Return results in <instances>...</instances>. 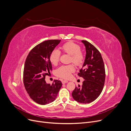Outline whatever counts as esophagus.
Returning <instances> with one entry per match:
<instances>
[{
	"label": "esophagus",
	"instance_id": "1",
	"mask_svg": "<svg viewBox=\"0 0 131 131\" xmlns=\"http://www.w3.org/2000/svg\"><path fill=\"white\" fill-rule=\"evenodd\" d=\"M68 82V80H62V84H66V83H67Z\"/></svg>",
	"mask_w": 131,
	"mask_h": 131
}]
</instances>
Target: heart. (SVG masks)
<instances>
[{
    "instance_id": "heart-1",
    "label": "heart",
    "mask_w": 131,
    "mask_h": 131,
    "mask_svg": "<svg viewBox=\"0 0 131 131\" xmlns=\"http://www.w3.org/2000/svg\"><path fill=\"white\" fill-rule=\"evenodd\" d=\"M62 52L71 55V61L77 66H80L84 61V55L80 51V47L72 41L68 42L61 47ZM60 52L58 49H54L50 55V61L55 65L59 61ZM74 71V67L72 65L62 66L56 71V74L60 77L69 78L71 73Z\"/></svg>"
}]
</instances>
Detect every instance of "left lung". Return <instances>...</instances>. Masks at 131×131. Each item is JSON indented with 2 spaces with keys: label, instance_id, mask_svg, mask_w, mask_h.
Returning <instances> with one entry per match:
<instances>
[{
  "label": "left lung",
  "instance_id": "left-lung-1",
  "mask_svg": "<svg viewBox=\"0 0 131 131\" xmlns=\"http://www.w3.org/2000/svg\"><path fill=\"white\" fill-rule=\"evenodd\" d=\"M86 49L85 59L78 75L84 78L82 86L74 89L72 96L80 103H89L96 100L101 93L105 82V68L102 56L92 43L82 40Z\"/></svg>",
  "mask_w": 131,
  "mask_h": 131
}]
</instances>
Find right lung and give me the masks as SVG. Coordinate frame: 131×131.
Returning <instances> with one entry per match:
<instances>
[{
	"instance_id": "1",
	"label": "right lung",
	"mask_w": 131,
	"mask_h": 131,
	"mask_svg": "<svg viewBox=\"0 0 131 131\" xmlns=\"http://www.w3.org/2000/svg\"><path fill=\"white\" fill-rule=\"evenodd\" d=\"M61 40H48L35 46L30 52L24 63L23 83L31 99L45 105L53 102L61 88L60 80H54L52 85L46 83L45 76L52 70L50 55Z\"/></svg>"
}]
</instances>
